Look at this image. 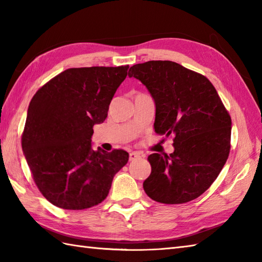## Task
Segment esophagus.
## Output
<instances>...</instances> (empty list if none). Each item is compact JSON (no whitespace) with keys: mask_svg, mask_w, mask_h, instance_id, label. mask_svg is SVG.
Listing matches in <instances>:
<instances>
[{"mask_svg":"<svg viewBox=\"0 0 262 262\" xmlns=\"http://www.w3.org/2000/svg\"><path fill=\"white\" fill-rule=\"evenodd\" d=\"M141 158V154L138 152H132L129 153V161H135L137 159Z\"/></svg>","mask_w":262,"mask_h":262,"instance_id":"obj_1","label":"esophagus"}]
</instances>
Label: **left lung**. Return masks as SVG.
Masks as SVG:
<instances>
[{
  "label": "left lung",
  "instance_id": "left-lung-1",
  "mask_svg": "<svg viewBox=\"0 0 262 262\" xmlns=\"http://www.w3.org/2000/svg\"><path fill=\"white\" fill-rule=\"evenodd\" d=\"M134 76L155 101L154 129L173 137L174 152L148 157L146 194L162 204H183L210 187L229 158L231 116L211 82L171 60L133 65Z\"/></svg>",
  "mask_w": 262,
  "mask_h": 262
}]
</instances>
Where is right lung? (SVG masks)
<instances>
[{"label":"right lung","mask_w":262,"mask_h":262,"mask_svg":"<svg viewBox=\"0 0 262 262\" xmlns=\"http://www.w3.org/2000/svg\"><path fill=\"white\" fill-rule=\"evenodd\" d=\"M128 65L65 70L32 97L21 144L33 181L49 203L81 210L107 198L114 176L126 165L124 149L91 147L93 126L126 79Z\"/></svg>","instance_id":"right-lung-1"}]
</instances>
